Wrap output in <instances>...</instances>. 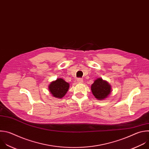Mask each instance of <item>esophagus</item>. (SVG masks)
Wrapping results in <instances>:
<instances>
[{"mask_svg":"<svg viewBox=\"0 0 149 149\" xmlns=\"http://www.w3.org/2000/svg\"><path fill=\"white\" fill-rule=\"evenodd\" d=\"M77 81L78 83H82V82H83V79H81V78H78Z\"/></svg>","mask_w":149,"mask_h":149,"instance_id":"34e87169","label":"esophagus"}]
</instances>
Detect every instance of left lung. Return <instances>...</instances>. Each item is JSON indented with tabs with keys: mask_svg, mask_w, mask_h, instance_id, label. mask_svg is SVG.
Returning <instances> with one entry per match:
<instances>
[{
	"mask_svg": "<svg viewBox=\"0 0 149 149\" xmlns=\"http://www.w3.org/2000/svg\"><path fill=\"white\" fill-rule=\"evenodd\" d=\"M111 86L102 78L97 79L91 86V90L94 96L98 100H103L110 94Z\"/></svg>",
	"mask_w": 149,
	"mask_h": 149,
	"instance_id": "1",
	"label": "left lung"
}]
</instances>
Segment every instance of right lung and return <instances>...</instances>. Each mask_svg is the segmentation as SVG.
Here are the masks:
<instances>
[{
  "mask_svg": "<svg viewBox=\"0 0 149 149\" xmlns=\"http://www.w3.org/2000/svg\"><path fill=\"white\" fill-rule=\"evenodd\" d=\"M69 88V84L63 79L59 78L49 85V90L54 97L61 99L65 96Z\"/></svg>",
  "mask_w": 149,
  "mask_h": 149,
  "instance_id": "right-lung-1",
  "label": "right lung"
}]
</instances>
